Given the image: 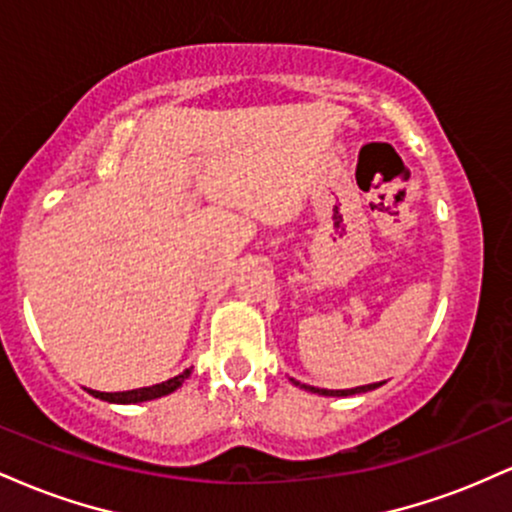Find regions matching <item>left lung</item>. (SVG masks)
I'll use <instances>...</instances> for the list:
<instances>
[{"label":"left lung","mask_w":512,"mask_h":512,"mask_svg":"<svg viewBox=\"0 0 512 512\" xmlns=\"http://www.w3.org/2000/svg\"><path fill=\"white\" fill-rule=\"evenodd\" d=\"M293 385L301 387V390H308V392H315V395H325V397H349V395H361V392H370L375 390V387H380L385 383H370V385H361V387H351V390H325V387H313V385H305V383H298L296 378H289Z\"/></svg>","instance_id":"obj_1"}]
</instances>
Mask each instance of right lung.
I'll use <instances>...</instances> for the list:
<instances>
[{
  "instance_id": "right-lung-1",
  "label": "right lung",
  "mask_w": 512,
  "mask_h": 512,
  "mask_svg": "<svg viewBox=\"0 0 512 512\" xmlns=\"http://www.w3.org/2000/svg\"><path fill=\"white\" fill-rule=\"evenodd\" d=\"M192 368L182 370L180 375H175V378L166 380V383H158V385H151V387H139V390H127V392H98V390H88V395H93L96 399H103V402H110V404H139V402H151V399H158V397H166L170 392H175L178 387L185 383L187 378H190Z\"/></svg>"
}]
</instances>
